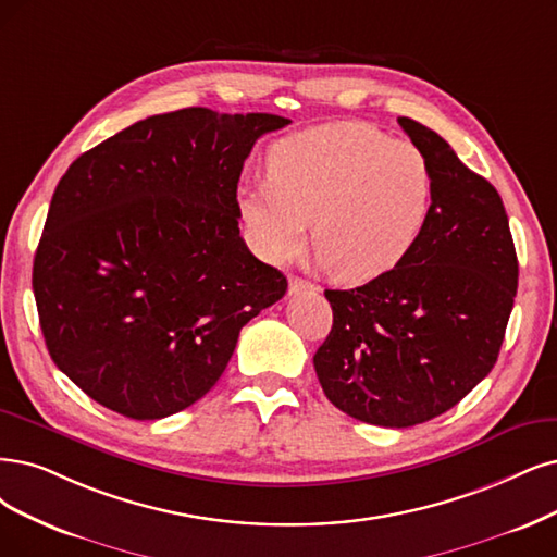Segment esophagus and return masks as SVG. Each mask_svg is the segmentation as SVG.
Returning a JSON list of instances; mask_svg holds the SVG:
<instances>
[{
  "label": "esophagus",
  "instance_id": "obj_1",
  "mask_svg": "<svg viewBox=\"0 0 557 557\" xmlns=\"http://www.w3.org/2000/svg\"><path fill=\"white\" fill-rule=\"evenodd\" d=\"M310 292H317V286L312 282H307L302 277H292L289 280V294L292 296H298V294H310Z\"/></svg>",
  "mask_w": 557,
  "mask_h": 557
}]
</instances>
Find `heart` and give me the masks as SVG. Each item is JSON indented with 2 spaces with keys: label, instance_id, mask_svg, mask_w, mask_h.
<instances>
[{
  "label": "heart",
  "instance_id": "heart-1",
  "mask_svg": "<svg viewBox=\"0 0 557 557\" xmlns=\"http://www.w3.org/2000/svg\"><path fill=\"white\" fill-rule=\"evenodd\" d=\"M268 178L243 183L238 209L255 250L294 259L310 232L321 263L348 284L401 265L436 209V176L422 149L364 123H323L277 139Z\"/></svg>",
  "mask_w": 557,
  "mask_h": 557
}]
</instances>
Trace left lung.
I'll use <instances>...</instances> for the list:
<instances>
[{"instance_id":"1","label":"left lung","mask_w":557,"mask_h":557,"mask_svg":"<svg viewBox=\"0 0 557 557\" xmlns=\"http://www.w3.org/2000/svg\"><path fill=\"white\" fill-rule=\"evenodd\" d=\"M399 126L436 176V209L401 265L325 289L331 335L314 354L325 397L376 426H413L457 406L493 369L519 286L503 199L422 123Z\"/></svg>"}]
</instances>
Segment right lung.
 Here are the masks:
<instances>
[{
	"label": "right lung",
	"instance_id": "obj_1",
	"mask_svg": "<svg viewBox=\"0 0 557 557\" xmlns=\"http://www.w3.org/2000/svg\"><path fill=\"white\" fill-rule=\"evenodd\" d=\"M277 114L185 108L133 123L61 176L32 286L54 364L131 420H160L222 376L240 327L286 294L238 230V178Z\"/></svg>",
	"mask_w": 557,
	"mask_h": 557
}]
</instances>
